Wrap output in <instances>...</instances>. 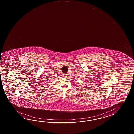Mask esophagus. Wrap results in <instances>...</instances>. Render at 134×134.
I'll return each instance as SVG.
<instances>
[{
    "instance_id": "esophagus-1",
    "label": "esophagus",
    "mask_w": 134,
    "mask_h": 134,
    "mask_svg": "<svg viewBox=\"0 0 134 134\" xmlns=\"http://www.w3.org/2000/svg\"><path fill=\"white\" fill-rule=\"evenodd\" d=\"M63 76H64V77H67L68 76H67V74H63Z\"/></svg>"
}]
</instances>
